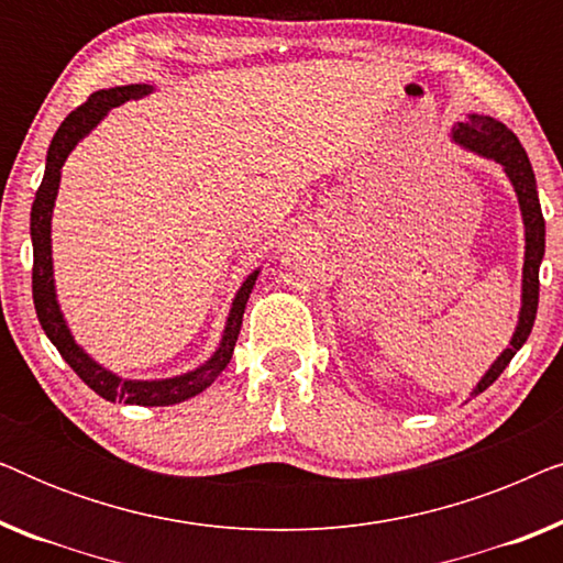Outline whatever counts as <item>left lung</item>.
I'll return each mask as SVG.
<instances>
[{
    "label": "left lung",
    "mask_w": 563,
    "mask_h": 563,
    "mask_svg": "<svg viewBox=\"0 0 563 563\" xmlns=\"http://www.w3.org/2000/svg\"><path fill=\"white\" fill-rule=\"evenodd\" d=\"M453 141L464 148L474 151L476 156L497 161L505 168L507 179L512 181L515 195H518L522 225H526V261H522V305H520V318L518 328H515L512 341L507 349L499 353L495 364L489 366V372L482 376V382L476 384L472 397L482 395L489 384L497 382V376L505 372L515 353L522 349V343L528 341L530 330H533L536 312H538V268H541L543 251H545V220L541 212V202H538V189H536V174L530 166L528 153L522 148L518 135L503 122L489 118V114H468L466 122L453 125Z\"/></svg>",
    "instance_id": "left-lung-1"
}]
</instances>
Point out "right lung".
Instances as JSON below:
<instances>
[{
  "label": "right lung",
  "mask_w": 563,
  "mask_h": 563,
  "mask_svg": "<svg viewBox=\"0 0 563 563\" xmlns=\"http://www.w3.org/2000/svg\"><path fill=\"white\" fill-rule=\"evenodd\" d=\"M153 87L148 84H128V87H112V89H99L91 95L87 102L68 114L60 122V128L53 135L48 158H45V174L43 184L35 191L33 212H30V238H33V302L37 320L45 330V335L51 338V343L56 345L60 356L68 366L79 374V379L87 384L89 389H95L99 397L110 399V402H125V405H141V407H166L184 402V399L199 395L222 374V368L233 358V349L243 325V312L245 302H249L253 284H256L258 272H253L249 279L243 282V287L238 289L230 307L225 330H222V341L218 351L205 361L202 366H197L195 372L172 376V379H122V376L112 374L110 368L99 366L79 343L74 341L71 330H68L64 312H60L58 299H56V282H53V253H51V218H53V205H56L58 184H60V168L68 153L74 151V145L104 118L112 107H120L128 99H141L151 95Z\"/></svg>",
  "instance_id": "1"
}]
</instances>
